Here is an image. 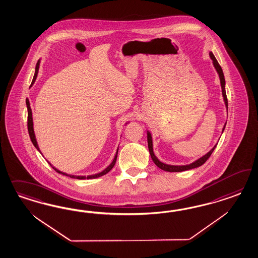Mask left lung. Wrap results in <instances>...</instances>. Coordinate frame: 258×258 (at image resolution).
<instances>
[{"mask_svg": "<svg viewBox=\"0 0 258 258\" xmlns=\"http://www.w3.org/2000/svg\"><path fill=\"white\" fill-rule=\"evenodd\" d=\"M209 55H210V57H211V59L213 60L214 67L216 68V70H217L218 74H219V79H220V85H221V90H222V96H223V99H224V102H225V106H226L227 109H228V100H227L226 91H225V78H224L223 72H222V69H221L220 65L218 62L217 58L215 57V55H213L212 52L209 53ZM225 125H226V124L224 125L223 128H222V133H223L224 128H225ZM148 145H149V153H150V156L152 158V161L154 162V164H156L159 168H161V169H163L164 171L167 172H181L189 170V169H193V168H196V167H199V166L203 165L209 159V157L211 156L214 149H216L218 144L207 154H205L204 156L201 157L200 159H198L197 161L193 162L192 164H185V165H171V164H164L161 161H159L158 158L155 156L154 152H153L152 137H151V134H150L149 131H148Z\"/></svg>", "mask_w": 258, "mask_h": 258, "instance_id": "left-lung-1", "label": "left lung"}]
</instances>
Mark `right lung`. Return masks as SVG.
Returning a JSON list of instances; mask_svg holds the SVG:
<instances>
[{
	"instance_id": "add662e5",
	"label": "right lung",
	"mask_w": 258,
	"mask_h": 258,
	"mask_svg": "<svg viewBox=\"0 0 258 258\" xmlns=\"http://www.w3.org/2000/svg\"><path fill=\"white\" fill-rule=\"evenodd\" d=\"M39 60L37 63V65H36V70H35V75H34V78H33V80H32L31 85L34 84V82H35V80H36V78H37V76H38V73H39ZM26 106H27V111H28V117H27V127H28V133H29V136H30V139H31L32 143H33V145H34V147L36 148V149L39 150V152H40V150L39 149V146H38V143H37V140H36V136H35V133H34V127H33V117H32V110L31 108H30V103H29V100L26 98ZM125 124H127V123H125ZM41 153V152H40ZM117 153H118V149L117 151H116V154H115V156H114V159H113V161H112V163L109 164V166L106 168V169H104L103 171L100 172V173H97V174H94V175H90V176H75V175H70V174H67V173H64V172L60 171V170H58V169H56L55 167H54L52 164H50V165L55 169V171L57 172V173H59V174H62V175H65V176H68V177H70V178H73V179H78V180H85V179H95V178H98V177H101L103 175H105V174H107L108 172L110 171L111 169H112V167L114 166V164L116 163V159H117Z\"/></svg>"
}]
</instances>
